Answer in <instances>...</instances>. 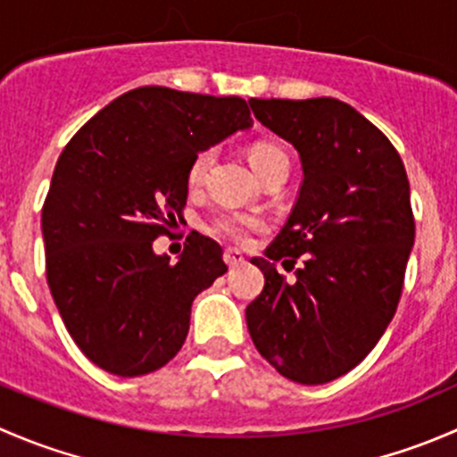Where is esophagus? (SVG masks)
<instances>
[{"instance_id": "1", "label": "esophagus", "mask_w": 457, "mask_h": 457, "mask_svg": "<svg viewBox=\"0 0 457 457\" xmlns=\"http://www.w3.org/2000/svg\"><path fill=\"white\" fill-rule=\"evenodd\" d=\"M223 258H225V262H228L229 267H243V265H245V256H243V252L234 250V247H228V250L223 252Z\"/></svg>"}]
</instances>
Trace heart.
<instances>
[{
	"label": "heart",
	"mask_w": 457,
	"mask_h": 457,
	"mask_svg": "<svg viewBox=\"0 0 457 457\" xmlns=\"http://www.w3.org/2000/svg\"><path fill=\"white\" fill-rule=\"evenodd\" d=\"M212 159H214V152L212 150H203L195 156L190 170H187V183H190V186H199L201 179L205 177L207 168H210ZM280 159H287V156H285L283 152L274 145H262L261 143V145H254L250 150V163H252V168H254L256 174L262 172L267 165H271L274 161H280ZM258 228H262V220L258 219V216H252V214H225L214 223L216 234H220V237L229 238V241H237V243L247 241V237H250V234Z\"/></svg>",
	"instance_id": "heart-1"
}]
</instances>
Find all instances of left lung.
<instances>
[{
  "instance_id": "1",
  "label": "left lung",
  "mask_w": 457,
  "mask_h": 457,
  "mask_svg": "<svg viewBox=\"0 0 457 457\" xmlns=\"http://www.w3.org/2000/svg\"><path fill=\"white\" fill-rule=\"evenodd\" d=\"M250 105L298 152L303 186L265 258H252L265 287L247 305V329L280 376L325 385L352 371L395 314L416 238L409 179L389 139L343 101ZM296 257L303 265L287 284L275 262Z\"/></svg>"
}]
</instances>
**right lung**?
<instances>
[{"instance_id": "obj_1", "label": "right lung", "mask_w": 457, "mask_h": 457, "mask_svg": "<svg viewBox=\"0 0 457 457\" xmlns=\"http://www.w3.org/2000/svg\"><path fill=\"white\" fill-rule=\"evenodd\" d=\"M252 123L241 96L145 86L99 110L62 152L41 212L46 276L96 367L145 376L183 347L192 303L228 271L223 250L195 234L170 265L152 243L181 219L195 156Z\"/></svg>"}]
</instances>
